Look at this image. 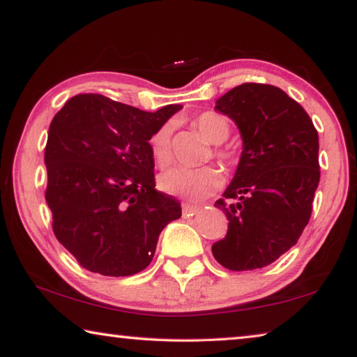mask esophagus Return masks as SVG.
Returning a JSON list of instances; mask_svg holds the SVG:
<instances>
[{"mask_svg": "<svg viewBox=\"0 0 357 357\" xmlns=\"http://www.w3.org/2000/svg\"><path fill=\"white\" fill-rule=\"evenodd\" d=\"M197 213H198V206H193V204H189V203H183V214H184V217L195 215Z\"/></svg>", "mask_w": 357, "mask_h": 357, "instance_id": "1", "label": "esophagus"}]
</instances>
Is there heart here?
I'll return each mask as SVG.
<instances>
[{
	"label": "heart",
	"instance_id": "b5f03b06",
	"mask_svg": "<svg viewBox=\"0 0 357 357\" xmlns=\"http://www.w3.org/2000/svg\"><path fill=\"white\" fill-rule=\"evenodd\" d=\"M193 126L208 142L219 144L229 135V121L217 112H203L193 119ZM149 149L153 159L160 168L172 164V128L168 124L160 126L149 137ZM214 157L225 167H233L238 160L236 151L227 146H215ZM160 189L174 197H181L187 202H200L213 195L222 185V173L215 167L185 168L176 167L165 172L159 179Z\"/></svg>",
	"mask_w": 357,
	"mask_h": 357
}]
</instances>
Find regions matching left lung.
<instances>
[{
    "mask_svg": "<svg viewBox=\"0 0 357 357\" xmlns=\"http://www.w3.org/2000/svg\"><path fill=\"white\" fill-rule=\"evenodd\" d=\"M238 124L244 148L236 174L214 206L228 219L213 255L229 271L274 263L298 243L319 183L318 132L280 88L243 83L215 102Z\"/></svg>",
    "mask_w": 357,
    "mask_h": 357,
    "instance_id": "left-lung-1",
    "label": "left lung"
}]
</instances>
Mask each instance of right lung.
Listing matches in <instances>:
<instances>
[{"label": "right lung", "instance_id": "right-lung-1", "mask_svg": "<svg viewBox=\"0 0 357 357\" xmlns=\"http://www.w3.org/2000/svg\"><path fill=\"white\" fill-rule=\"evenodd\" d=\"M181 105L154 113L102 94H77L53 118L45 144V202L56 239L82 268L140 273L181 203L155 190L149 137Z\"/></svg>", "mask_w": 357, "mask_h": 357}]
</instances>
